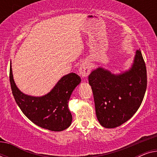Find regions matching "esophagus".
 <instances>
[{
    "label": "esophagus",
    "instance_id": "esophagus-1",
    "mask_svg": "<svg viewBox=\"0 0 157 157\" xmlns=\"http://www.w3.org/2000/svg\"><path fill=\"white\" fill-rule=\"evenodd\" d=\"M90 71H91V66H90L88 62L84 61L81 64L78 71H79V74L84 78V77H86L89 76Z\"/></svg>",
    "mask_w": 157,
    "mask_h": 157
}]
</instances>
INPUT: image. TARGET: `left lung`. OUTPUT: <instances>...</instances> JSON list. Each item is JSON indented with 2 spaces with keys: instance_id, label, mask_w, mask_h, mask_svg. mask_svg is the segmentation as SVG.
Wrapping results in <instances>:
<instances>
[{
  "instance_id": "1",
  "label": "left lung",
  "mask_w": 157,
  "mask_h": 157,
  "mask_svg": "<svg viewBox=\"0 0 157 157\" xmlns=\"http://www.w3.org/2000/svg\"><path fill=\"white\" fill-rule=\"evenodd\" d=\"M98 121L105 128L121 126L141 106L147 85V68L140 49L129 70L119 74L98 67L89 76Z\"/></svg>"
}]
</instances>
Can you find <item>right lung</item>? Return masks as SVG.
<instances>
[{"mask_svg": "<svg viewBox=\"0 0 157 157\" xmlns=\"http://www.w3.org/2000/svg\"><path fill=\"white\" fill-rule=\"evenodd\" d=\"M10 83L16 104L28 119L40 127L61 132L69 127L72 115L68 103L72 92L81 83L80 76L70 73L62 77L52 90L43 96H29L16 86L10 65Z\"/></svg>", "mask_w": 157, "mask_h": 157, "instance_id": "add662e5", "label": "right lung"}]
</instances>
